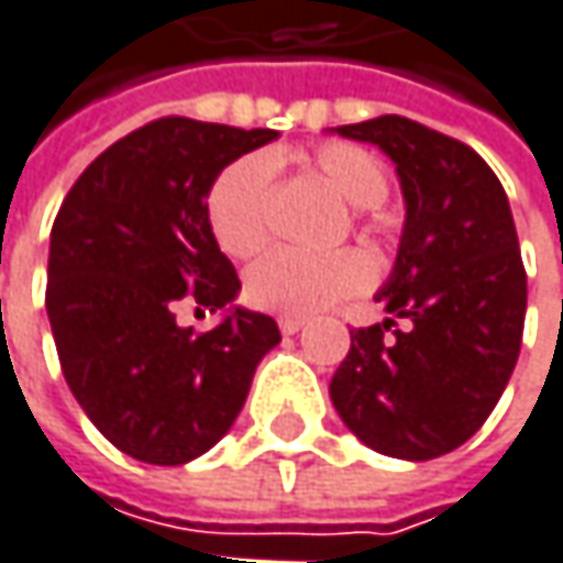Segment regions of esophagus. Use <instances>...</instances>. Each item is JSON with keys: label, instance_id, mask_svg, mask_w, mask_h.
<instances>
[{"label": "esophagus", "instance_id": "esophagus-1", "mask_svg": "<svg viewBox=\"0 0 563 563\" xmlns=\"http://www.w3.org/2000/svg\"><path fill=\"white\" fill-rule=\"evenodd\" d=\"M277 325H280L283 334H296L302 325H306V319H302V316H280V319H277Z\"/></svg>", "mask_w": 563, "mask_h": 563}]
</instances>
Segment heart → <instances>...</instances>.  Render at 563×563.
Segmentation results:
<instances>
[{"instance_id": "1", "label": "heart", "mask_w": 563, "mask_h": 563, "mask_svg": "<svg viewBox=\"0 0 563 563\" xmlns=\"http://www.w3.org/2000/svg\"><path fill=\"white\" fill-rule=\"evenodd\" d=\"M309 164L351 206H380L389 177L377 154L347 141H325L309 151ZM206 219L231 257H254L271 241V161L247 154L219 170L206 192ZM371 283V261L361 251L296 254L274 251L244 277V299L277 316H309Z\"/></svg>"}]
</instances>
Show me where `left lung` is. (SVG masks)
I'll list each match as a JSON object with an SVG mask.
<instances>
[{"label":"left lung","mask_w":563,"mask_h":563,"mask_svg":"<svg viewBox=\"0 0 563 563\" xmlns=\"http://www.w3.org/2000/svg\"><path fill=\"white\" fill-rule=\"evenodd\" d=\"M338 134L396 164L406 225L377 292L393 319L351 332L329 393L367 448L432 461L484 426L519 361L526 267L509 199L474 147L412 119L380 115ZM396 318L410 329L394 330Z\"/></svg>","instance_id":"8db88e82"}]
</instances>
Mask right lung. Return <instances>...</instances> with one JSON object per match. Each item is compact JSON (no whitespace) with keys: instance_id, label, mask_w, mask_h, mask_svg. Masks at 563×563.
Returning a JSON list of instances; mask_svg holds the SVG:
<instances>
[{"instance_id":"right-lung-1","label":"right lung","mask_w":563,"mask_h":563,"mask_svg":"<svg viewBox=\"0 0 563 563\" xmlns=\"http://www.w3.org/2000/svg\"><path fill=\"white\" fill-rule=\"evenodd\" d=\"M277 137L167 115L106 147L67 192L47 257V319L60 371L89 422L144 464L206 454L238 419L271 316L234 306L241 280L206 219L222 167ZM179 305L227 309L212 333Z\"/></svg>"}]
</instances>
